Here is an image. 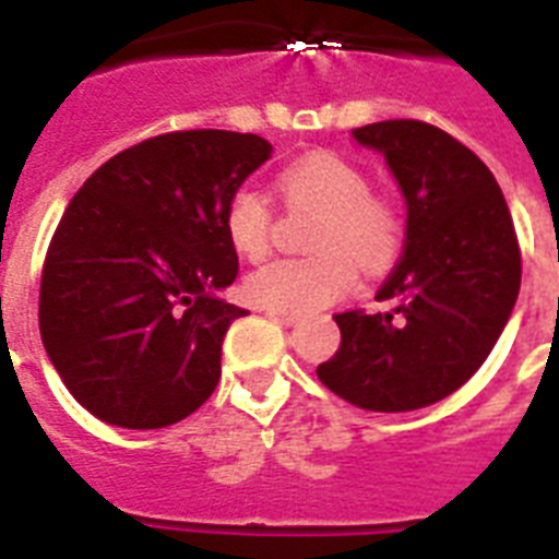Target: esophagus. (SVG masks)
Listing matches in <instances>:
<instances>
[{
	"mask_svg": "<svg viewBox=\"0 0 559 559\" xmlns=\"http://www.w3.org/2000/svg\"><path fill=\"white\" fill-rule=\"evenodd\" d=\"M270 316H272V319H275V322L284 324V328H293V324L301 322V319H298V316H293V313H281V310H270Z\"/></svg>",
	"mask_w": 559,
	"mask_h": 559,
	"instance_id": "34e87169",
	"label": "esophagus"
}]
</instances>
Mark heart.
<instances>
[{
  "label": "heart",
  "mask_w": 559,
  "mask_h": 559,
  "mask_svg": "<svg viewBox=\"0 0 559 559\" xmlns=\"http://www.w3.org/2000/svg\"><path fill=\"white\" fill-rule=\"evenodd\" d=\"M284 200L319 211L310 237L313 258H284L254 270L243 289L263 310L307 316L348 296L357 284V263L366 272L389 270L403 249V211L394 200L371 191L359 165L336 153H310L281 170ZM223 228L231 249L246 261L270 252L272 211L254 188H237L226 202Z\"/></svg>",
  "instance_id": "b5f03b06"
}]
</instances>
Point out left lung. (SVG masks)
<instances>
[{
	"mask_svg": "<svg viewBox=\"0 0 559 559\" xmlns=\"http://www.w3.org/2000/svg\"><path fill=\"white\" fill-rule=\"evenodd\" d=\"M385 159L406 200L400 263L377 289L382 313L336 316L342 345L319 380L368 412H415L481 368L520 296L511 211L485 162L424 121L354 130Z\"/></svg>",
	"mask_w": 559,
	"mask_h": 559,
	"instance_id": "obj_1",
	"label": "left lung"
}]
</instances>
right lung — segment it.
I'll return each instance as SVG.
<instances>
[{"instance_id": "1", "label": "right lung", "mask_w": 559, "mask_h": 559, "mask_svg": "<svg viewBox=\"0 0 559 559\" xmlns=\"http://www.w3.org/2000/svg\"><path fill=\"white\" fill-rule=\"evenodd\" d=\"M272 156L252 133L182 130L127 147L72 197L39 284L51 366L86 412L162 429L219 382L237 278L223 228L228 197Z\"/></svg>"}]
</instances>
